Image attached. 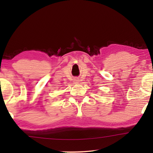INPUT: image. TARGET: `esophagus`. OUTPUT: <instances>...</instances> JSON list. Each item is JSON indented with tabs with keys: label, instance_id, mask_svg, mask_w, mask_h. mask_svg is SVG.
Wrapping results in <instances>:
<instances>
[{
	"label": "esophagus",
	"instance_id": "obj_1",
	"mask_svg": "<svg viewBox=\"0 0 153 153\" xmlns=\"http://www.w3.org/2000/svg\"><path fill=\"white\" fill-rule=\"evenodd\" d=\"M74 82H76V83H78V82H79V79H74Z\"/></svg>",
	"mask_w": 153,
	"mask_h": 153
}]
</instances>
